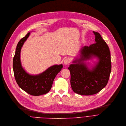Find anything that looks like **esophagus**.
<instances>
[{
    "instance_id": "34e87169",
    "label": "esophagus",
    "mask_w": 126,
    "mask_h": 126,
    "mask_svg": "<svg viewBox=\"0 0 126 126\" xmlns=\"http://www.w3.org/2000/svg\"><path fill=\"white\" fill-rule=\"evenodd\" d=\"M64 64L65 65H67L68 64H69V63H70V60L69 58H66L64 60Z\"/></svg>"
}]
</instances>
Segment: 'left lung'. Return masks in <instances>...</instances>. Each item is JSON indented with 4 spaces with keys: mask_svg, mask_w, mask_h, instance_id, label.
Segmentation results:
<instances>
[{
    "mask_svg": "<svg viewBox=\"0 0 126 126\" xmlns=\"http://www.w3.org/2000/svg\"><path fill=\"white\" fill-rule=\"evenodd\" d=\"M93 32L96 43L84 46L80 51V59L73 61L74 64L68 68L72 90L83 95H93L103 89L108 83L111 70L109 47L99 33ZM93 56L97 57L99 62L90 70L83 62Z\"/></svg>",
    "mask_w": 126,
    "mask_h": 126,
    "instance_id": "obj_1",
    "label": "left lung"
}]
</instances>
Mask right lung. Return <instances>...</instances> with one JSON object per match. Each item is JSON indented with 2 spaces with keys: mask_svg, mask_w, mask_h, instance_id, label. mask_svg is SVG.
Returning <instances> with one entry per match:
<instances>
[{
  "mask_svg": "<svg viewBox=\"0 0 126 126\" xmlns=\"http://www.w3.org/2000/svg\"><path fill=\"white\" fill-rule=\"evenodd\" d=\"M29 35L30 32L17 43L13 59L14 74L17 84L22 89L31 95L40 96L50 91L54 80L63 68V65L52 66L37 75H31L26 73L21 66L20 56L21 47Z\"/></svg>",
  "mask_w": 126,
  "mask_h": 126,
  "instance_id": "right-lung-1",
  "label": "right lung"
}]
</instances>
